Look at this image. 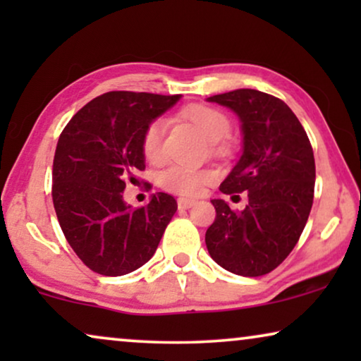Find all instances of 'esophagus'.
<instances>
[{"instance_id": "34e87169", "label": "esophagus", "mask_w": 361, "mask_h": 361, "mask_svg": "<svg viewBox=\"0 0 361 361\" xmlns=\"http://www.w3.org/2000/svg\"><path fill=\"white\" fill-rule=\"evenodd\" d=\"M194 204H195V200H192V199H182V197H180L179 200H177V207H179L180 210L190 209V207L194 205Z\"/></svg>"}]
</instances>
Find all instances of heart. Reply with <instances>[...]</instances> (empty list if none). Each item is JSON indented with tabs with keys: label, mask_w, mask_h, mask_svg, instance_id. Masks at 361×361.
<instances>
[{
	"label": "heart",
	"mask_w": 361,
	"mask_h": 361,
	"mask_svg": "<svg viewBox=\"0 0 361 361\" xmlns=\"http://www.w3.org/2000/svg\"><path fill=\"white\" fill-rule=\"evenodd\" d=\"M182 118L190 121L207 140L212 141V147L215 152L224 151L220 140L230 133V118L219 108L209 105H190L180 111ZM166 125L162 120H152L147 123L141 135V152L146 161H159L162 152V136H164ZM216 179L215 171L209 167H185V166H169L157 174V184L161 189L182 197L199 195L204 187L210 185Z\"/></svg>",
	"instance_id": "obj_1"
}]
</instances>
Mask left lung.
Returning a JSON list of instances; mask_svg holds the SVG:
<instances>
[{"mask_svg":"<svg viewBox=\"0 0 361 361\" xmlns=\"http://www.w3.org/2000/svg\"><path fill=\"white\" fill-rule=\"evenodd\" d=\"M209 102L241 120L243 154L220 192L248 195L245 210L215 199V220L205 233L214 261L240 276L268 274L288 258L307 224L314 202L315 161L307 133L293 110L269 93L240 88Z\"/></svg>","mask_w":361,"mask_h":361,"instance_id":"1","label":"left lung"}]
</instances>
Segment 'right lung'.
Instances as JSON below:
<instances>
[{"instance_id":"1","label":"right lung","mask_w":361,"mask_h":361,"mask_svg":"<svg viewBox=\"0 0 361 361\" xmlns=\"http://www.w3.org/2000/svg\"><path fill=\"white\" fill-rule=\"evenodd\" d=\"M180 95L115 90L80 108L59 136L52 202L63 236L82 263L123 276L147 263L177 210L157 192L145 207L123 202L128 182L145 171L141 135Z\"/></svg>"}]
</instances>
